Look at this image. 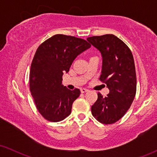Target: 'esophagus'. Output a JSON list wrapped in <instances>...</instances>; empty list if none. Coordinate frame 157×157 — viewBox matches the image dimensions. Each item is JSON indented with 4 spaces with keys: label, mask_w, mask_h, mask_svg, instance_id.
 <instances>
[{
    "label": "esophagus",
    "mask_w": 157,
    "mask_h": 157,
    "mask_svg": "<svg viewBox=\"0 0 157 157\" xmlns=\"http://www.w3.org/2000/svg\"><path fill=\"white\" fill-rule=\"evenodd\" d=\"M89 90L87 89H86V88H81V93H86V92H87Z\"/></svg>",
    "instance_id": "esophagus-1"
}]
</instances>
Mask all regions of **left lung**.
Wrapping results in <instances>:
<instances>
[{
  "label": "left lung",
  "mask_w": 157,
  "mask_h": 157,
  "mask_svg": "<svg viewBox=\"0 0 157 157\" xmlns=\"http://www.w3.org/2000/svg\"><path fill=\"white\" fill-rule=\"evenodd\" d=\"M102 56L100 81L106 84V97L99 92L91 106V113L104 124L115 123L130 108L136 92V77L134 57L129 48L113 34L87 38Z\"/></svg>",
  "instance_id": "obj_1"
}]
</instances>
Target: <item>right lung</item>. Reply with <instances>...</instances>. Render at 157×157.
Instances as JSON below:
<instances>
[{
    "label": "right lung",
    "instance_id": "obj_1",
    "mask_svg": "<svg viewBox=\"0 0 157 157\" xmlns=\"http://www.w3.org/2000/svg\"><path fill=\"white\" fill-rule=\"evenodd\" d=\"M90 47L84 39L63 34L53 36L38 46L31 66L30 91L45 119L58 122L71 114L81 91L63 86L62 76L77 56Z\"/></svg>",
    "mask_w": 157,
    "mask_h": 157
}]
</instances>
